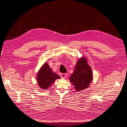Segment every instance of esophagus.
Wrapping results in <instances>:
<instances>
[{"label":"esophagus","mask_w":127,"mask_h":127,"mask_svg":"<svg viewBox=\"0 0 127 127\" xmlns=\"http://www.w3.org/2000/svg\"><path fill=\"white\" fill-rule=\"evenodd\" d=\"M67 76V74L66 73H61V76L62 78H65Z\"/></svg>","instance_id":"obj_1"}]
</instances>
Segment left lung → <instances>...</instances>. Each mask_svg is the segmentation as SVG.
Masks as SVG:
<instances>
[{
	"label": "left lung",
	"mask_w": 127,
	"mask_h": 127,
	"mask_svg": "<svg viewBox=\"0 0 127 127\" xmlns=\"http://www.w3.org/2000/svg\"><path fill=\"white\" fill-rule=\"evenodd\" d=\"M93 73L86 58L79 59L77 62L74 71L70 77V81L77 92L87 88L92 82Z\"/></svg>",
	"instance_id": "left-lung-1"
}]
</instances>
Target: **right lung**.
<instances>
[{
    "label": "right lung",
    "mask_w": 127,
    "mask_h": 127,
    "mask_svg": "<svg viewBox=\"0 0 127 127\" xmlns=\"http://www.w3.org/2000/svg\"><path fill=\"white\" fill-rule=\"evenodd\" d=\"M36 78L39 86L43 90H46L60 77L52 71L48 63H45L37 72Z\"/></svg>",
    "instance_id": "right-lung-1"
}]
</instances>
